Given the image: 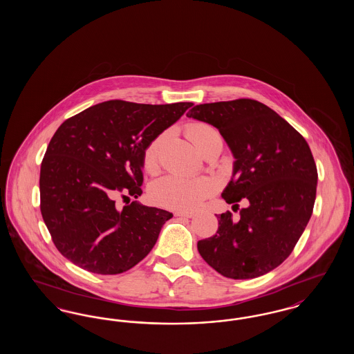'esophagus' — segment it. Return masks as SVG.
I'll return each mask as SVG.
<instances>
[{"label": "esophagus", "instance_id": "34e87169", "mask_svg": "<svg viewBox=\"0 0 354 354\" xmlns=\"http://www.w3.org/2000/svg\"><path fill=\"white\" fill-rule=\"evenodd\" d=\"M175 216L191 219V218H194V216H195V212H192V211H176V212H175Z\"/></svg>", "mask_w": 354, "mask_h": 354}]
</instances>
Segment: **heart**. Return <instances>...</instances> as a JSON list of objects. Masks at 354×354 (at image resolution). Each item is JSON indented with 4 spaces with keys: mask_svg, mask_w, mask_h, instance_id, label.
<instances>
[{
    "mask_svg": "<svg viewBox=\"0 0 354 354\" xmlns=\"http://www.w3.org/2000/svg\"><path fill=\"white\" fill-rule=\"evenodd\" d=\"M187 136L202 152L214 142H221L219 133L207 123L195 122L187 126ZM163 136H156L143 151V167L155 171L159 165V153ZM215 191V182L208 176H185L179 174H167L152 182L149 196L158 205L185 211L198 207Z\"/></svg>",
    "mask_w": 354,
    "mask_h": 354,
    "instance_id": "obj_1",
    "label": "heart"
}]
</instances>
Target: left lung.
<instances>
[{
  "label": "left lung",
  "mask_w": 354,
  "mask_h": 354,
  "mask_svg": "<svg viewBox=\"0 0 354 354\" xmlns=\"http://www.w3.org/2000/svg\"><path fill=\"white\" fill-rule=\"evenodd\" d=\"M188 118L212 124L235 162L221 196L248 205L239 220L218 216L216 235L198 243L205 263L228 279H254L279 267L312 216L317 169L300 133L268 106L253 100L194 106Z\"/></svg>",
  "instance_id": "8db88e82"
}]
</instances>
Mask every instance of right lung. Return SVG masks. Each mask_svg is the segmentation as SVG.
<instances>
[{"mask_svg": "<svg viewBox=\"0 0 354 354\" xmlns=\"http://www.w3.org/2000/svg\"><path fill=\"white\" fill-rule=\"evenodd\" d=\"M191 106L102 102L58 127L41 165V214L73 264L118 274L150 253L172 214L136 201L120 209L115 202L140 196L146 146Z\"/></svg>", "mask_w": 354, "mask_h": 354, "instance_id": "1", "label": "right lung"}]
</instances>
